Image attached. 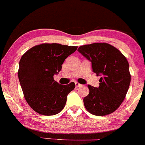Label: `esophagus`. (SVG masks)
Segmentation results:
<instances>
[{
    "instance_id": "obj_1",
    "label": "esophagus",
    "mask_w": 145,
    "mask_h": 145,
    "mask_svg": "<svg viewBox=\"0 0 145 145\" xmlns=\"http://www.w3.org/2000/svg\"><path fill=\"white\" fill-rule=\"evenodd\" d=\"M75 85L76 87H81V86H82L81 84H80L79 83H78V82H75Z\"/></svg>"
}]
</instances>
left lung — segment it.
<instances>
[{
  "instance_id": "obj_1",
  "label": "left lung",
  "mask_w": 145,
  "mask_h": 145,
  "mask_svg": "<svg viewBox=\"0 0 145 145\" xmlns=\"http://www.w3.org/2000/svg\"><path fill=\"white\" fill-rule=\"evenodd\" d=\"M91 62L92 70L100 76L99 86L88 85L89 94L84 98V106L94 116H103L117 110L130 86L127 59L118 49L107 43H93L78 49Z\"/></svg>"
}]
</instances>
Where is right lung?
<instances>
[{
	"mask_svg": "<svg viewBox=\"0 0 145 145\" xmlns=\"http://www.w3.org/2000/svg\"><path fill=\"white\" fill-rule=\"evenodd\" d=\"M77 47L57 43L42 44L32 47L21 57L20 84L27 103L39 114L56 115L65 106L67 95L74 89L75 84L61 85L53 77Z\"/></svg>",
	"mask_w": 145,
	"mask_h": 145,
	"instance_id": "right-lung-1",
	"label": "right lung"
}]
</instances>
